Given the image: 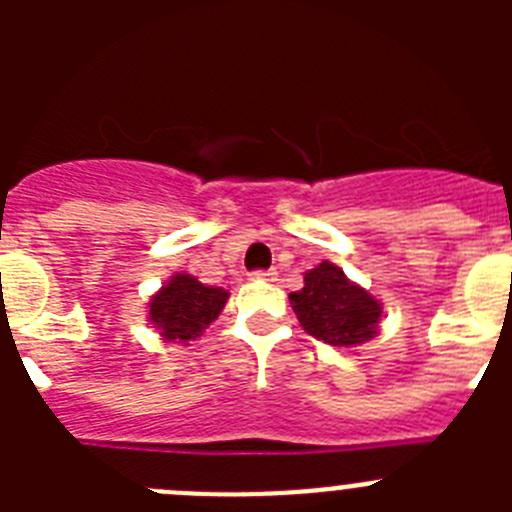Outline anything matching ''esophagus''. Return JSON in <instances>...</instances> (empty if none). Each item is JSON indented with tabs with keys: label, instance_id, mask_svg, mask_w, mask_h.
Wrapping results in <instances>:
<instances>
[{
	"label": "esophagus",
	"instance_id": "34e87169",
	"mask_svg": "<svg viewBox=\"0 0 512 512\" xmlns=\"http://www.w3.org/2000/svg\"><path fill=\"white\" fill-rule=\"evenodd\" d=\"M251 277L259 279V282H274V279H277V271H274V269H256Z\"/></svg>",
	"mask_w": 512,
	"mask_h": 512
}]
</instances>
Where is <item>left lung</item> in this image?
<instances>
[{"instance_id":"obj_1","label":"left lung","mask_w":512,"mask_h":512,"mask_svg":"<svg viewBox=\"0 0 512 512\" xmlns=\"http://www.w3.org/2000/svg\"><path fill=\"white\" fill-rule=\"evenodd\" d=\"M289 302L302 328L330 346L348 348L369 341L382 318L379 302L328 261L307 271L305 287L292 292Z\"/></svg>"}]
</instances>
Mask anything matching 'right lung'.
Returning a JSON list of instances; mask_svg holds the SVG:
<instances>
[{"label":"right lung","mask_w":512,"mask_h":512,"mask_svg":"<svg viewBox=\"0 0 512 512\" xmlns=\"http://www.w3.org/2000/svg\"><path fill=\"white\" fill-rule=\"evenodd\" d=\"M225 300V289L205 287L189 274H176L148 302V318L166 341L187 343L202 336V330L220 315Z\"/></svg>","instance_id":"add662e5"}]
</instances>
